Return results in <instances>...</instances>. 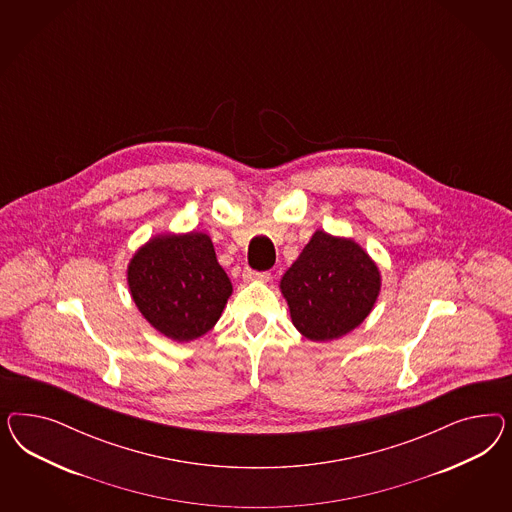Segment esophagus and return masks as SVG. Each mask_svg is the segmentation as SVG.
I'll list each match as a JSON object with an SVG mask.
<instances>
[{"mask_svg":"<svg viewBox=\"0 0 512 512\" xmlns=\"http://www.w3.org/2000/svg\"><path fill=\"white\" fill-rule=\"evenodd\" d=\"M242 278H244V281H248V283H253V281L264 283V281L270 279V274L268 272H257V270H251V268H244Z\"/></svg>","mask_w":512,"mask_h":512,"instance_id":"34e87169","label":"esophagus"}]
</instances>
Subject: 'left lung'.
Listing matches in <instances>:
<instances>
[{
	"label": "left lung",
	"instance_id": "8db88e82",
	"mask_svg": "<svg viewBox=\"0 0 512 512\" xmlns=\"http://www.w3.org/2000/svg\"><path fill=\"white\" fill-rule=\"evenodd\" d=\"M127 283L144 319L174 341L197 340L212 330L233 295L204 233L154 236L133 255Z\"/></svg>",
	"mask_w": 512,
	"mask_h": 512
}]
</instances>
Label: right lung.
Segmentation results:
<instances>
[{"label":"right lung","instance_id":"add662e5","mask_svg":"<svg viewBox=\"0 0 512 512\" xmlns=\"http://www.w3.org/2000/svg\"><path fill=\"white\" fill-rule=\"evenodd\" d=\"M279 289L302 336L332 341L370 315L381 291V274L355 240L315 231L283 274Z\"/></svg>","mask_w":512,"mask_h":512}]
</instances>
